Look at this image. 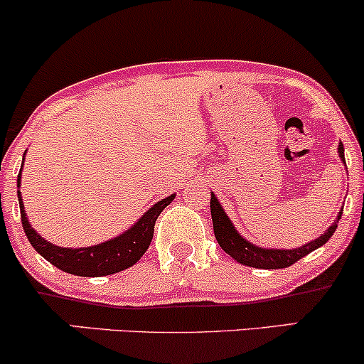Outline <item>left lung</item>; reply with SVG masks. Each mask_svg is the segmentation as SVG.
Instances as JSON below:
<instances>
[{
  "label": "left lung",
  "instance_id": "left-lung-1",
  "mask_svg": "<svg viewBox=\"0 0 364 364\" xmlns=\"http://www.w3.org/2000/svg\"><path fill=\"white\" fill-rule=\"evenodd\" d=\"M338 156H341L342 163L346 165L344 160V146L342 142H338ZM211 220H213V230L215 237L218 240L220 247L230 255L235 261H239L240 264H246V267L252 268H263V270H277V268H287L291 264L304 258L306 255L314 251V249L321 247L330 237L333 235V232L337 230V223L342 216V210L338 211V216L336 222L326 228L325 234H321L318 239L311 240V242L304 244V246L296 247V249H267V247H258L255 244H251L249 240L244 239L239 232L235 230V227L232 225L230 218H228L225 211H223L222 204L218 203V199L215 198V194H211Z\"/></svg>",
  "mask_w": 364,
  "mask_h": 364
}]
</instances>
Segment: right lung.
<instances>
[{
    "label": "right lung",
    "instance_id": "add662e5",
    "mask_svg": "<svg viewBox=\"0 0 364 364\" xmlns=\"http://www.w3.org/2000/svg\"><path fill=\"white\" fill-rule=\"evenodd\" d=\"M22 173V171H20ZM20 173L17 177V186L20 187ZM18 194V204H20V216H22V227L26 232L28 242L32 247L43 256L44 259L50 261L60 270L72 273L77 277H103L112 275V273H118L125 268L136 264L141 256L144 255L146 249L149 247L151 239L154 234V223H156L158 216L168 204L175 199V194L168 196V198L158 201L154 206H151L137 223H134L127 232L122 235L109 239L106 242L96 244L91 247H60L55 244L48 242L43 239L38 232L32 228L28 223L26 208H23L22 196Z\"/></svg>",
    "mask_w": 364,
    "mask_h": 364
}]
</instances>
